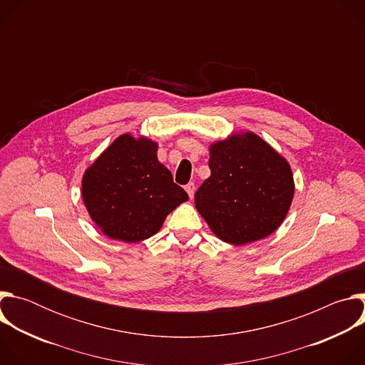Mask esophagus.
Segmentation results:
<instances>
[{
	"label": "esophagus",
	"instance_id": "obj_1",
	"mask_svg": "<svg viewBox=\"0 0 365 365\" xmlns=\"http://www.w3.org/2000/svg\"><path fill=\"white\" fill-rule=\"evenodd\" d=\"M185 190L187 192V195H189V197L192 199L193 197V193H195V183H187L186 186H185Z\"/></svg>",
	"mask_w": 365,
	"mask_h": 365
}]
</instances>
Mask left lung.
Masks as SVG:
<instances>
[{
  "label": "left lung",
  "instance_id": "obj_1",
  "mask_svg": "<svg viewBox=\"0 0 365 365\" xmlns=\"http://www.w3.org/2000/svg\"><path fill=\"white\" fill-rule=\"evenodd\" d=\"M207 178L195 207L224 242L244 245L273 234L294 195L289 162L252 131L232 133L210 144Z\"/></svg>",
  "mask_w": 365,
  "mask_h": 365
}]
</instances>
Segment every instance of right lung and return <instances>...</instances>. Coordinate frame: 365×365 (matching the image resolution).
<instances>
[{
  "instance_id": "add662e5",
  "label": "right lung",
  "mask_w": 365,
  "mask_h": 365,
  "mask_svg": "<svg viewBox=\"0 0 365 365\" xmlns=\"http://www.w3.org/2000/svg\"><path fill=\"white\" fill-rule=\"evenodd\" d=\"M158 148L151 138L125 133L85 170L82 200L103 235L128 244L147 240L189 199L159 162Z\"/></svg>"
}]
</instances>
